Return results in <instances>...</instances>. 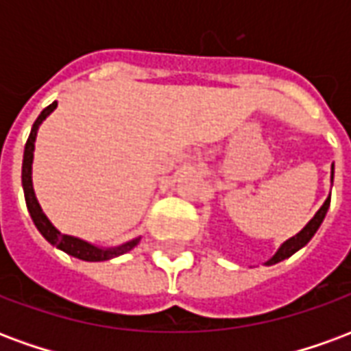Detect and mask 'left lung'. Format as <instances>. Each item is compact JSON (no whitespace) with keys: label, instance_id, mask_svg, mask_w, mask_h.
Instances as JSON below:
<instances>
[{"label":"left lung","instance_id":"8db88e82","mask_svg":"<svg viewBox=\"0 0 351 351\" xmlns=\"http://www.w3.org/2000/svg\"><path fill=\"white\" fill-rule=\"evenodd\" d=\"M329 203H331V195L327 197V201H325L324 205H322V208L317 210L316 216L312 218V220L306 223V228L302 229L299 235H295L293 239H289V241H286V243L282 244V248H280L278 252H276V256L269 261L267 265H272V263H278V261H282V259L289 258V256H293L295 252L301 250L304 244L308 243L310 239L314 237V233L317 231V228L322 226V221H324L325 214H327V208H329Z\"/></svg>","mask_w":351,"mask_h":351}]
</instances>
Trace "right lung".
<instances>
[{"mask_svg":"<svg viewBox=\"0 0 351 351\" xmlns=\"http://www.w3.org/2000/svg\"><path fill=\"white\" fill-rule=\"evenodd\" d=\"M56 101L49 105L47 108H43V112L39 114V118L35 120L34 128H32V133H29V137L26 141V148H24V161H22V186H24V197H26V205L27 210L32 214V220H34L35 228L41 231V235L49 241L50 244H54L56 248L60 250H64L65 254H69L73 258H79L84 259V261H107L110 258H116V256H120V254H125V252H130L135 244L138 243L137 241H131V243L123 244L120 248H110V250H101V248H95L92 244L84 243V241H80V239H75V237L69 235H62L60 231H58L52 223L49 221V218L43 214L41 206L37 203V199H35L34 193V186H32V161H34V143H35V135H37V128H39V123L47 118V116L56 108Z\"/></svg>","mask_w":351,"mask_h":351,"instance_id":"1","label":"right lung"}]
</instances>
